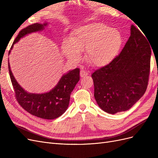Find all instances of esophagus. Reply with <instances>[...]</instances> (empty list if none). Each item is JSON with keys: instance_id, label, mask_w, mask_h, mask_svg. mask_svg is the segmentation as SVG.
I'll list each match as a JSON object with an SVG mask.
<instances>
[{"instance_id": "1", "label": "esophagus", "mask_w": 158, "mask_h": 158, "mask_svg": "<svg viewBox=\"0 0 158 158\" xmlns=\"http://www.w3.org/2000/svg\"><path fill=\"white\" fill-rule=\"evenodd\" d=\"M80 74L81 78H84V77H85V76H86L88 75V72L86 71L85 69H84L82 68V69H81V70H80Z\"/></svg>"}]
</instances>
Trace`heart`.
Here are the masks:
<instances>
[{
    "label": "heart",
    "mask_w": 158,
    "mask_h": 158,
    "mask_svg": "<svg viewBox=\"0 0 158 158\" xmlns=\"http://www.w3.org/2000/svg\"><path fill=\"white\" fill-rule=\"evenodd\" d=\"M122 44V36L117 30L99 23L81 26L64 40L62 49L69 59L78 60L80 51L85 50V60L91 66L102 67L115 56Z\"/></svg>",
    "instance_id": "obj_1"
}]
</instances>
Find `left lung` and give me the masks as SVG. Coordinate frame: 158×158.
<instances>
[{
	"instance_id": "8db88e82",
	"label": "left lung",
	"mask_w": 158,
	"mask_h": 158,
	"mask_svg": "<svg viewBox=\"0 0 158 158\" xmlns=\"http://www.w3.org/2000/svg\"><path fill=\"white\" fill-rule=\"evenodd\" d=\"M146 38L132 25L131 36L120 54L92 74L94 98L106 113L125 111L144 94L151 58V47Z\"/></svg>"
}]
</instances>
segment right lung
<instances>
[{
  "mask_svg": "<svg viewBox=\"0 0 158 158\" xmlns=\"http://www.w3.org/2000/svg\"><path fill=\"white\" fill-rule=\"evenodd\" d=\"M48 23H35L23 28L19 32L13 42L14 45L22 37L33 32L41 31ZM8 70L10 80L18 102L26 111L41 118L55 119L62 115L67 109L71 92L80 80V69H75L62 76L58 84L49 92L44 94L28 93L23 89L16 80L8 63Z\"/></svg>",
  "mask_w": 158,
  "mask_h": 158,
  "instance_id": "right-lung-1",
  "label": "right lung"
}]
</instances>
